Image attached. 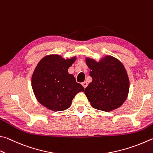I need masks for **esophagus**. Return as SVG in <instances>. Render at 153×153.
Segmentation results:
<instances>
[{"label":"esophagus","mask_w":153,"mask_h":153,"mask_svg":"<svg viewBox=\"0 0 153 153\" xmlns=\"http://www.w3.org/2000/svg\"><path fill=\"white\" fill-rule=\"evenodd\" d=\"M82 85H83V87H84V88H85L86 87H87V85H88V83L86 82H84L82 83Z\"/></svg>","instance_id":"1"}]
</instances>
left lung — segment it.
<instances>
[{
    "instance_id": "left-lung-1",
    "label": "left lung",
    "mask_w": 153,
    "mask_h": 153,
    "mask_svg": "<svg viewBox=\"0 0 153 153\" xmlns=\"http://www.w3.org/2000/svg\"><path fill=\"white\" fill-rule=\"evenodd\" d=\"M85 62L91 69L92 82L84 93L91 106L104 112L120 107L129 90L128 77L123 63L112 56L105 57L99 62L89 58Z\"/></svg>"
}]
</instances>
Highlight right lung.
<instances>
[{"label":"right lung","mask_w":153,"mask_h":153,"mask_svg":"<svg viewBox=\"0 0 153 153\" xmlns=\"http://www.w3.org/2000/svg\"><path fill=\"white\" fill-rule=\"evenodd\" d=\"M76 57L64 59L57 55L43 57L33 72L31 84L36 98L43 106L53 111L70 107L73 98L84 88L69 74L68 69Z\"/></svg>","instance_id":"1"}]
</instances>
